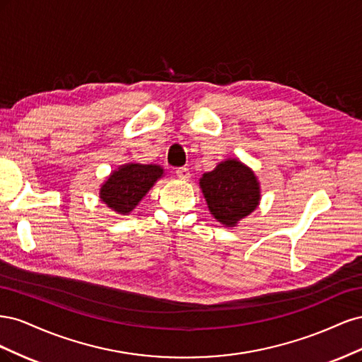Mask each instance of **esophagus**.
Segmentation results:
<instances>
[{
  "instance_id": "obj_1",
  "label": "esophagus",
  "mask_w": 362,
  "mask_h": 362,
  "mask_svg": "<svg viewBox=\"0 0 362 362\" xmlns=\"http://www.w3.org/2000/svg\"><path fill=\"white\" fill-rule=\"evenodd\" d=\"M175 173H177V177L180 180H189L190 178V170L187 168H178L177 170H175Z\"/></svg>"
}]
</instances>
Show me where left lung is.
I'll return each mask as SVG.
<instances>
[{
  "mask_svg": "<svg viewBox=\"0 0 362 362\" xmlns=\"http://www.w3.org/2000/svg\"><path fill=\"white\" fill-rule=\"evenodd\" d=\"M199 184L211 214L226 226H234L259 202L255 175L238 160L217 164L214 170L204 173Z\"/></svg>",
  "mask_w": 362,
  "mask_h": 362,
  "instance_id": "obj_1",
  "label": "left lung"
}]
</instances>
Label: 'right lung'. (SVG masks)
Here are the masks:
<instances>
[{
  "mask_svg": "<svg viewBox=\"0 0 362 362\" xmlns=\"http://www.w3.org/2000/svg\"><path fill=\"white\" fill-rule=\"evenodd\" d=\"M161 175L163 169L156 164H125L110 175L101 187L100 198L119 214H128Z\"/></svg>",
  "mask_w": 362,
  "mask_h": 362,
  "instance_id": "add662e5",
  "label": "right lung"
}]
</instances>
